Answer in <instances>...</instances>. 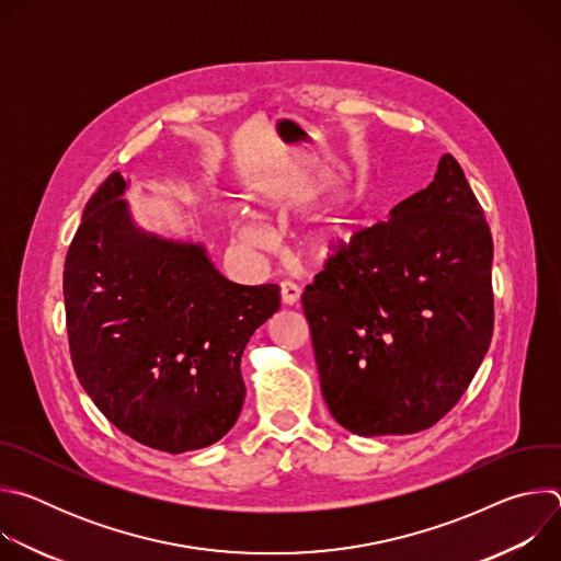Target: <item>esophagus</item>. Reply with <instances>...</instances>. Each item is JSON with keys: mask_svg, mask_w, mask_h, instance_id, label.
I'll list each match as a JSON object with an SVG mask.
<instances>
[{"mask_svg": "<svg viewBox=\"0 0 561 561\" xmlns=\"http://www.w3.org/2000/svg\"><path fill=\"white\" fill-rule=\"evenodd\" d=\"M279 293H282V304L284 306H295L299 301V297H301L299 286L293 284V282H282L279 284Z\"/></svg>", "mask_w": 561, "mask_h": 561, "instance_id": "obj_1", "label": "esophagus"}]
</instances>
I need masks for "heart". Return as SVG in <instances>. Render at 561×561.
<instances>
[{
	"label": "heart",
	"instance_id": "1",
	"mask_svg": "<svg viewBox=\"0 0 561 561\" xmlns=\"http://www.w3.org/2000/svg\"><path fill=\"white\" fill-rule=\"evenodd\" d=\"M253 199L264 204V197L257 188L253 193ZM353 232V217L346 210L319 213L304 224L299 232V247L312 260H333L351 244ZM239 239L251 251H268L273 244V239L257 228H244L239 232Z\"/></svg>",
	"mask_w": 561,
	"mask_h": 561
}]
</instances>
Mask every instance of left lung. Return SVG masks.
<instances>
[{"instance_id": "8db88e82", "label": "left lung", "mask_w": 561, "mask_h": 561, "mask_svg": "<svg viewBox=\"0 0 561 561\" xmlns=\"http://www.w3.org/2000/svg\"><path fill=\"white\" fill-rule=\"evenodd\" d=\"M493 237L453 154L301 295L324 402L362 437L437 424L493 337Z\"/></svg>"}]
</instances>
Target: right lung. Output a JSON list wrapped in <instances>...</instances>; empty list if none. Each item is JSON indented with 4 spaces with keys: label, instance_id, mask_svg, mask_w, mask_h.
I'll use <instances>...</instances> for the list:
<instances>
[{
    "label": "right lung",
    "instance_id": "add662e5",
    "mask_svg": "<svg viewBox=\"0 0 561 561\" xmlns=\"http://www.w3.org/2000/svg\"><path fill=\"white\" fill-rule=\"evenodd\" d=\"M113 173L64 264L70 357L106 420L171 455L219 442L244 407L242 355L279 286L226 279L204 242L139 226Z\"/></svg>",
    "mask_w": 561,
    "mask_h": 561
}]
</instances>
